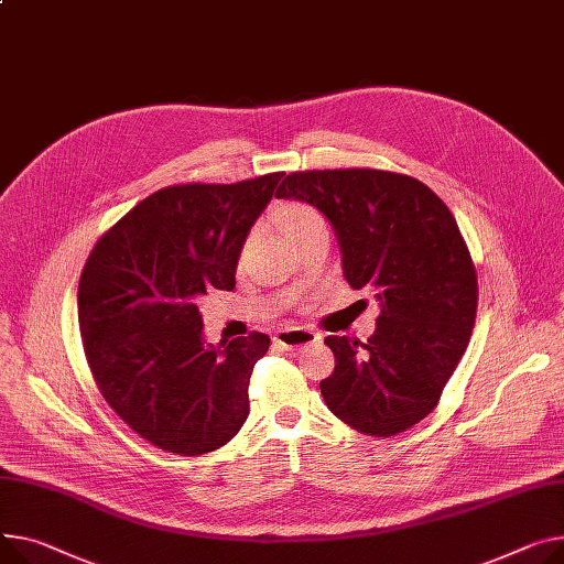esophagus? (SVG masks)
<instances>
[{
  "label": "esophagus",
  "mask_w": 564,
  "mask_h": 564,
  "mask_svg": "<svg viewBox=\"0 0 564 564\" xmlns=\"http://www.w3.org/2000/svg\"><path fill=\"white\" fill-rule=\"evenodd\" d=\"M319 340V335L308 330V328H283L276 330L274 343L281 345L283 349H302L308 345H315Z\"/></svg>",
  "instance_id": "obj_1"
}]
</instances>
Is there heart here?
Here are the masks:
<instances>
[{"label":"heart","mask_w":564,"mask_h":564,"mask_svg":"<svg viewBox=\"0 0 564 564\" xmlns=\"http://www.w3.org/2000/svg\"><path fill=\"white\" fill-rule=\"evenodd\" d=\"M315 227H326L322 215L306 206V204H288L281 213V229L288 238L296 236V234H304L308 229H315Z\"/></svg>","instance_id":"b5f03b06"}]
</instances>
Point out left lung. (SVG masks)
<instances>
[{
	"mask_svg": "<svg viewBox=\"0 0 564 564\" xmlns=\"http://www.w3.org/2000/svg\"><path fill=\"white\" fill-rule=\"evenodd\" d=\"M333 227L343 274L379 302L360 345L328 335L335 369L319 383L335 417L388 437L424 420L458 367L476 319V274L458 224L422 181L383 170L292 172L276 191Z\"/></svg>",
	"mask_w": 564,
	"mask_h": 564,
	"instance_id": "1",
	"label": "left lung"
}]
</instances>
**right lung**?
<instances>
[{
    "mask_svg": "<svg viewBox=\"0 0 564 564\" xmlns=\"http://www.w3.org/2000/svg\"><path fill=\"white\" fill-rule=\"evenodd\" d=\"M281 178L163 187L133 206L86 262L79 328L97 388L163 452H215L249 415V379L270 337L206 345L197 304L213 288H236L245 240Z\"/></svg>",
    "mask_w": 564,
    "mask_h": 564,
    "instance_id": "right-lung-1",
    "label": "right lung"
}]
</instances>
